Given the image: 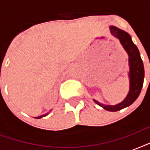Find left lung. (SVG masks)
<instances>
[{
	"label": "left lung",
	"mask_w": 150,
	"mask_h": 150,
	"mask_svg": "<svg viewBox=\"0 0 150 150\" xmlns=\"http://www.w3.org/2000/svg\"><path fill=\"white\" fill-rule=\"evenodd\" d=\"M110 31L114 37L118 39L123 46L124 49L128 54L129 59V81L130 88L128 95L121 103L116 105H105L94 100V102L100 107L109 111H117L132 104L139 97L144 81V66L139 51L137 47L132 40L131 36L128 33L115 26H110Z\"/></svg>",
	"instance_id": "left-lung-1"
}]
</instances>
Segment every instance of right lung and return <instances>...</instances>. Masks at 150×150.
Masks as SVG:
<instances>
[{"label": "right lung", "mask_w": 150, "mask_h": 150, "mask_svg": "<svg viewBox=\"0 0 150 150\" xmlns=\"http://www.w3.org/2000/svg\"><path fill=\"white\" fill-rule=\"evenodd\" d=\"M48 114H43V115H41V116H40V117H35V118H37V119H39V118H41V117H45V116H47V115Z\"/></svg>", "instance_id": "1"}]
</instances>
